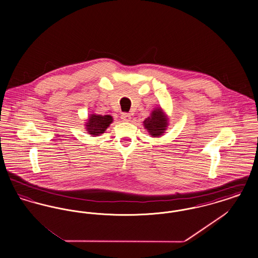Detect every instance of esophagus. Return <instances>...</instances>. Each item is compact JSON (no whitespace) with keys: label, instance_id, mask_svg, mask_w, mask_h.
Returning a JSON list of instances; mask_svg holds the SVG:
<instances>
[{"label":"esophagus","instance_id":"34e87169","mask_svg":"<svg viewBox=\"0 0 258 258\" xmlns=\"http://www.w3.org/2000/svg\"><path fill=\"white\" fill-rule=\"evenodd\" d=\"M121 119L123 120V122H128V121L132 119V116H131V114H128V113H122Z\"/></svg>","mask_w":258,"mask_h":258}]
</instances>
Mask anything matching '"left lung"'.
<instances>
[{
  "label": "left lung",
  "mask_w": 258,
  "mask_h": 258,
  "mask_svg": "<svg viewBox=\"0 0 258 258\" xmlns=\"http://www.w3.org/2000/svg\"><path fill=\"white\" fill-rule=\"evenodd\" d=\"M143 123L147 131H149L150 135L154 137L162 135L168 124L165 115L160 108H157L153 111L151 116L145 119Z\"/></svg>",
  "instance_id": "left-lung-1"
}]
</instances>
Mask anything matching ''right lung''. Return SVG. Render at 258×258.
<instances>
[{"mask_svg":"<svg viewBox=\"0 0 258 258\" xmlns=\"http://www.w3.org/2000/svg\"><path fill=\"white\" fill-rule=\"evenodd\" d=\"M113 119L110 115H96L92 114L88 120L86 130L88 134L92 135H99L103 134L106 128L112 123Z\"/></svg>","mask_w":258,"mask_h":258,"instance_id":"add662e5","label":"right lung"}]
</instances>
